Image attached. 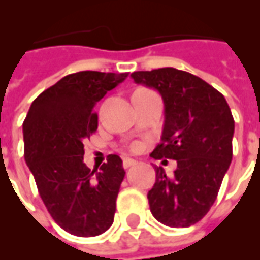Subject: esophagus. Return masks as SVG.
Masks as SVG:
<instances>
[{"label": "esophagus", "instance_id": "1", "mask_svg": "<svg viewBox=\"0 0 260 260\" xmlns=\"http://www.w3.org/2000/svg\"><path fill=\"white\" fill-rule=\"evenodd\" d=\"M134 165H137V160L130 159V157H124V159H123V167H124V169H128V167H132V166Z\"/></svg>", "mask_w": 260, "mask_h": 260}]
</instances>
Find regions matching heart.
<instances>
[{"label":"heart","instance_id":"1","mask_svg":"<svg viewBox=\"0 0 260 260\" xmlns=\"http://www.w3.org/2000/svg\"><path fill=\"white\" fill-rule=\"evenodd\" d=\"M136 148H137V146H133V149H136Z\"/></svg>","mask_w":260,"mask_h":260}]
</instances>
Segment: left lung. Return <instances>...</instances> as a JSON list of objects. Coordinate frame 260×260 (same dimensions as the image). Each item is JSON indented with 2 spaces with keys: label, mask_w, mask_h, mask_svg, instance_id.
<instances>
[{
  "label": "left lung",
  "mask_w": 260,
  "mask_h": 260,
  "mask_svg": "<svg viewBox=\"0 0 260 260\" xmlns=\"http://www.w3.org/2000/svg\"><path fill=\"white\" fill-rule=\"evenodd\" d=\"M132 78L159 91L165 104L161 142L151 156L177 160L171 177L155 166L148 192L152 215L170 228L194 225L210 211L232 163V111L219 91L186 71L166 67L136 71Z\"/></svg>",
  "instance_id": "8db88e82"
}]
</instances>
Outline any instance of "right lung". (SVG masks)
I'll return each instance as SVG.
<instances>
[{"label": "right lung", "instance_id": "right-lung-1", "mask_svg": "<svg viewBox=\"0 0 260 260\" xmlns=\"http://www.w3.org/2000/svg\"><path fill=\"white\" fill-rule=\"evenodd\" d=\"M127 74L81 71L61 78L31 104L23 123L24 157L42 202L66 232L91 237L114 222L126 171L118 155L100 170L83 163V141L97 130L94 107Z\"/></svg>", "mask_w": 260, "mask_h": 260}]
</instances>
